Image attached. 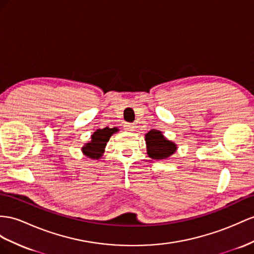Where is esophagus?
I'll use <instances>...</instances> for the list:
<instances>
[{
    "instance_id": "34e87169",
    "label": "esophagus",
    "mask_w": 254,
    "mask_h": 254,
    "mask_svg": "<svg viewBox=\"0 0 254 254\" xmlns=\"http://www.w3.org/2000/svg\"><path fill=\"white\" fill-rule=\"evenodd\" d=\"M125 128L127 129V131L132 132V131H134L135 126L133 125V123H126V125H125Z\"/></svg>"
}]
</instances>
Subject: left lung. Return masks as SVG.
Listing matches in <instances>:
<instances>
[{
  "label": "left lung",
  "mask_w": 254,
  "mask_h": 254,
  "mask_svg": "<svg viewBox=\"0 0 254 254\" xmlns=\"http://www.w3.org/2000/svg\"><path fill=\"white\" fill-rule=\"evenodd\" d=\"M145 140L147 145V153L151 159L164 160L176 152V144L166 139L162 132L158 131V129L149 131L145 135Z\"/></svg>",
  "instance_id": "left-lung-1"
}]
</instances>
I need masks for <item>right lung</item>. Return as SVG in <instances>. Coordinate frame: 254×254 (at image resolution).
Listing matches in <instances>:
<instances>
[{"instance_id": "obj_1", "label": "right lung", "mask_w": 254, "mask_h": 254, "mask_svg": "<svg viewBox=\"0 0 254 254\" xmlns=\"http://www.w3.org/2000/svg\"><path fill=\"white\" fill-rule=\"evenodd\" d=\"M116 132H118V128L117 127H105L102 129H96L93 135L91 136V141L87 142L81 148L82 153L90 159L99 160L104 153V149H105V146L109 140L110 136Z\"/></svg>"}]
</instances>
